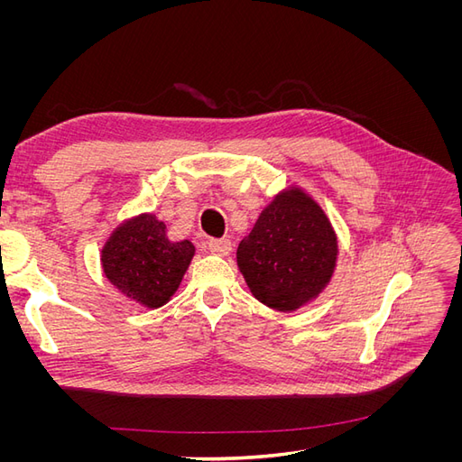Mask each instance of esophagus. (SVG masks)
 Wrapping results in <instances>:
<instances>
[{"instance_id": "obj_1", "label": "esophagus", "mask_w": 462, "mask_h": 462, "mask_svg": "<svg viewBox=\"0 0 462 462\" xmlns=\"http://www.w3.org/2000/svg\"><path fill=\"white\" fill-rule=\"evenodd\" d=\"M208 250L217 256H227L231 253V241L229 239H209Z\"/></svg>"}]
</instances>
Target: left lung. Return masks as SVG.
Returning a JSON list of instances; mask_svg holds the SVG:
<instances>
[{"mask_svg":"<svg viewBox=\"0 0 462 462\" xmlns=\"http://www.w3.org/2000/svg\"><path fill=\"white\" fill-rule=\"evenodd\" d=\"M337 235L321 206L289 187L262 209L236 248V265L254 299L292 312L321 295L337 265Z\"/></svg>","mask_w":462,"mask_h":462,"instance_id":"8db88e82","label":"left lung"}]
</instances>
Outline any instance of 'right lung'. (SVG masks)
Masks as SVG:
<instances>
[{"label":"right lung","mask_w":462,"mask_h":462,"mask_svg":"<svg viewBox=\"0 0 462 462\" xmlns=\"http://www.w3.org/2000/svg\"><path fill=\"white\" fill-rule=\"evenodd\" d=\"M194 256L190 241H170L153 214L125 219L102 246V270L121 295L160 309L175 295Z\"/></svg>","instance_id":"1"}]
</instances>
